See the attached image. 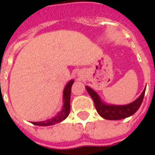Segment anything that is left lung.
I'll return each mask as SVG.
<instances>
[{
  "mask_svg": "<svg viewBox=\"0 0 155 155\" xmlns=\"http://www.w3.org/2000/svg\"><path fill=\"white\" fill-rule=\"evenodd\" d=\"M85 88L89 94L94 101L95 109L97 110L98 114L102 118L109 120H122V119H125L127 117L133 115L139 110V108L142 104L144 93H145V89H146L145 88L139 96V98H137L132 103L123 104V105H117V104H110L105 103L101 100L100 95L93 89H91L89 86H85Z\"/></svg>",
  "mask_w": 155,
  "mask_h": 155,
  "instance_id": "8db88e82",
  "label": "left lung"
}]
</instances>
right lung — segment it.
<instances>
[{"instance_id":"1","label":"right lung","mask_w":155,"mask_h":155,"mask_svg":"<svg viewBox=\"0 0 155 155\" xmlns=\"http://www.w3.org/2000/svg\"><path fill=\"white\" fill-rule=\"evenodd\" d=\"M73 83H74V80H71L64 86V91H63V106L61 108V110L58 112L56 115H54L51 119H48L44 121L32 122L33 124L39 125V126H50V125L60 123L67 118L71 110V86Z\"/></svg>"}]
</instances>
